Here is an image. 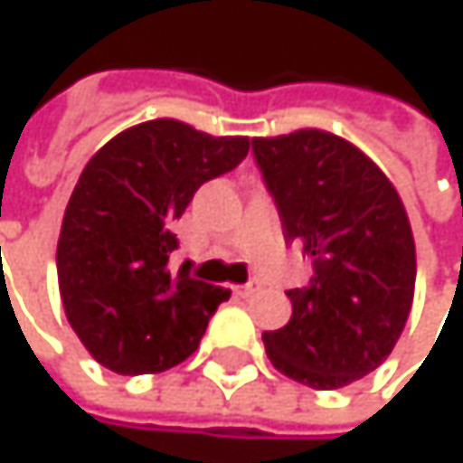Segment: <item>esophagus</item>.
Masks as SVG:
<instances>
[{
	"instance_id": "esophagus-1",
	"label": "esophagus",
	"mask_w": 463,
	"mask_h": 463,
	"mask_svg": "<svg viewBox=\"0 0 463 463\" xmlns=\"http://www.w3.org/2000/svg\"><path fill=\"white\" fill-rule=\"evenodd\" d=\"M259 288H261V283H259V280H250V283H245V286H237L234 291H237L240 297H245V299H248V297H253Z\"/></svg>"
}]
</instances>
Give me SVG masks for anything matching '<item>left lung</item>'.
I'll use <instances>...</instances> for the list:
<instances>
[{"label":"left lung","instance_id":"1","mask_svg":"<svg viewBox=\"0 0 463 463\" xmlns=\"http://www.w3.org/2000/svg\"><path fill=\"white\" fill-rule=\"evenodd\" d=\"M253 156L286 242L302 240L313 278L286 291L291 321L264 332L286 377L332 391L374 372L402 337L415 294V242L383 169L324 128L256 137Z\"/></svg>","mask_w":463,"mask_h":463}]
</instances>
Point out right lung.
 Listing matches in <instances>:
<instances>
[{
	"instance_id": "right-lung-1",
	"label": "right lung",
	"mask_w": 463,
	"mask_h": 463,
	"mask_svg": "<svg viewBox=\"0 0 463 463\" xmlns=\"http://www.w3.org/2000/svg\"><path fill=\"white\" fill-rule=\"evenodd\" d=\"M248 137H213L175 118L116 134L86 164L59 234L64 313L86 350L118 374L185 361L229 291L169 272L180 218L196 188L248 156Z\"/></svg>"
}]
</instances>
